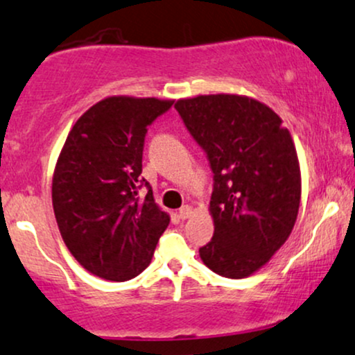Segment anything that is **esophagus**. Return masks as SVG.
Segmentation results:
<instances>
[{
    "label": "esophagus",
    "instance_id": "34e87169",
    "mask_svg": "<svg viewBox=\"0 0 355 355\" xmlns=\"http://www.w3.org/2000/svg\"><path fill=\"white\" fill-rule=\"evenodd\" d=\"M193 214H194V209L191 206H187V204L179 209V218L181 219H189Z\"/></svg>",
    "mask_w": 355,
    "mask_h": 355
}]
</instances>
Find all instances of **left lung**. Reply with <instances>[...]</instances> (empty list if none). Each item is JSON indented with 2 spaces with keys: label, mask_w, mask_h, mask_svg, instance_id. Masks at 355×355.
Listing matches in <instances>:
<instances>
[{
  "label": "left lung",
  "mask_w": 355,
  "mask_h": 355,
  "mask_svg": "<svg viewBox=\"0 0 355 355\" xmlns=\"http://www.w3.org/2000/svg\"><path fill=\"white\" fill-rule=\"evenodd\" d=\"M174 107L214 174V236L199 256L223 277L251 276L297 219L301 169L291 132L269 106L248 96H196Z\"/></svg>",
  "instance_id": "1"
}]
</instances>
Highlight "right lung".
Listing matches in <instances>:
<instances>
[{"label": "right lung", "instance_id": "obj_1", "mask_svg": "<svg viewBox=\"0 0 355 355\" xmlns=\"http://www.w3.org/2000/svg\"><path fill=\"white\" fill-rule=\"evenodd\" d=\"M173 101L111 96L76 121L58 157L53 209L66 248L94 276L128 281L148 268L169 224L143 173L148 126ZM143 185L148 194L139 200Z\"/></svg>", "mask_w": 355, "mask_h": 355}]
</instances>
